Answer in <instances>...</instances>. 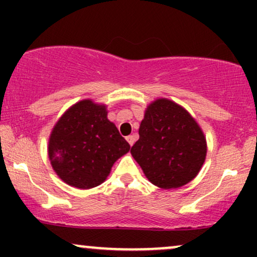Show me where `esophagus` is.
<instances>
[{"label": "esophagus", "instance_id": "34e87169", "mask_svg": "<svg viewBox=\"0 0 257 257\" xmlns=\"http://www.w3.org/2000/svg\"><path fill=\"white\" fill-rule=\"evenodd\" d=\"M126 141L129 143V145L133 146L135 143V135H129V137H126Z\"/></svg>", "mask_w": 257, "mask_h": 257}]
</instances>
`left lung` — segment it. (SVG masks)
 Masks as SVG:
<instances>
[{"label": "left lung", "instance_id": "left-lung-1", "mask_svg": "<svg viewBox=\"0 0 257 257\" xmlns=\"http://www.w3.org/2000/svg\"><path fill=\"white\" fill-rule=\"evenodd\" d=\"M139 135L131 152L158 187H181L196 178L204 163V134L190 113L170 100L158 99L147 107Z\"/></svg>", "mask_w": 257, "mask_h": 257}]
</instances>
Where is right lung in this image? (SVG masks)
Listing matches in <instances>:
<instances>
[{"label": "right lung", "instance_id": "right-lung-1", "mask_svg": "<svg viewBox=\"0 0 257 257\" xmlns=\"http://www.w3.org/2000/svg\"><path fill=\"white\" fill-rule=\"evenodd\" d=\"M129 149L116 125L107 119L105 106L83 100L55 124L48 153L59 178L87 190L104 182L114 162Z\"/></svg>", "mask_w": 257, "mask_h": 257}]
</instances>
